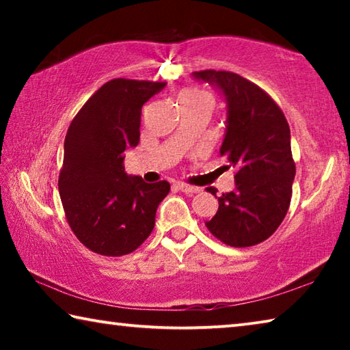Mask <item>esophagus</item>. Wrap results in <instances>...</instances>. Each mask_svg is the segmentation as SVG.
<instances>
[{
  "instance_id": "obj_1",
  "label": "esophagus",
  "mask_w": 350,
  "mask_h": 350,
  "mask_svg": "<svg viewBox=\"0 0 350 350\" xmlns=\"http://www.w3.org/2000/svg\"><path fill=\"white\" fill-rule=\"evenodd\" d=\"M177 188L180 189L182 193H185V194H196V193H199L200 189L198 188V187H191V185H187V183H177Z\"/></svg>"
}]
</instances>
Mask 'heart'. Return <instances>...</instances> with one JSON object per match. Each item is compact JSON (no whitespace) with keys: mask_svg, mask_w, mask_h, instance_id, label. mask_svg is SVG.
I'll use <instances>...</instances> for the list:
<instances>
[{"mask_svg":"<svg viewBox=\"0 0 350 350\" xmlns=\"http://www.w3.org/2000/svg\"><path fill=\"white\" fill-rule=\"evenodd\" d=\"M198 96H204V92H200L198 90H185V91H182L179 100L188 98V97H198Z\"/></svg>","mask_w":350,"mask_h":350,"instance_id":"obj_1","label":"heart"}]
</instances>
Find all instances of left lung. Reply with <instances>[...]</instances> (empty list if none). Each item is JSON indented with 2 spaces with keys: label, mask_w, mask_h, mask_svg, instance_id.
Instances as JSON below:
<instances>
[{
  "label": "left lung",
  "mask_w": 350,
  "mask_h": 350,
  "mask_svg": "<svg viewBox=\"0 0 350 350\" xmlns=\"http://www.w3.org/2000/svg\"><path fill=\"white\" fill-rule=\"evenodd\" d=\"M191 75L224 97L227 120L219 154L236 170L234 189L217 198V213L205 225L224 244L256 245L280 227L292 199L288 123L280 106L244 77L227 70ZM206 191L216 196L215 188Z\"/></svg>",
  "instance_id": "obj_1"
}]
</instances>
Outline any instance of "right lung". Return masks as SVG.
I'll list each match as a JSON object with an SVG mask.
<instances>
[{"mask_svg":"<svg viewBox=\"0 0 350 350\" xmlns=\"http://www.w3.org/2000/svg\"><path fill=\"white\" fill-rule=\"evenodd\" d=\"M167 83L116 79L83 105L64 139L58 191L69 227L83 245L123 256L142 245L156 224L170 183L128 176L125 151L140 140L142 106Z\"/></svg>","mask_w":350,"mask_h":350,"instance_id":"1","label":"right lung"}]
</instances>
